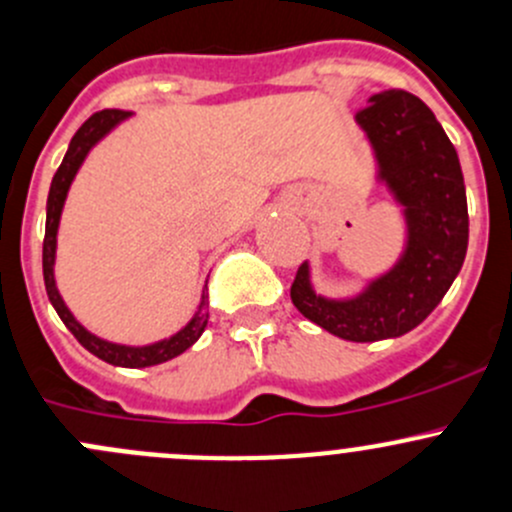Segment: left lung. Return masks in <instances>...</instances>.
I'll return each instance as SVG.
<instances>
[{"mask_svg": "<svg viewBox=\"0 0 512 512\" xmlns=\"http://www.w3.org/2000/svg\"><path fill=\"white\" fill-rule=\"evenodd\" d=\"M356 121L376 151L378 176L406 209V254L351 301L316 296L301 263L291 301L333 336L373 343L413 331L443 301L468 251V201L455 146L418 96L373 94Z\"/></svg>", "mask_w": 512, "mask_h": 512, "instance_id": "left-lung-1", "label": "left lung"}]
</instances>
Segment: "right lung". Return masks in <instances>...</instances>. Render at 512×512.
Wrapping results in <instances>:
<instances>
[{
  "instance_id": "obj_1",
  "label": "right lung",
  "mask_w": 512,
  "mask_h": 512,
  "mask_svg": "<svg viewBox=\"0 0 512 512\" xmlns=\"http://www.w3.org/2000/svg\"><path fill=\"white\" fill-rule=\"evenodd\" d=\"M129 116V111L121 109H104L91 114L89 119L79 126L77 134L72 136V144H69L67 154H64L62 166L57 169L52 179V189H49L47 199V229H44V249H42V268H44V286H47V296L52 301L54 311L59 313V318L64 321V326L74 333L79 343L89 353H94L101 361L111 363V366L121 368H146L156 366V363L171 361V358L181 356L186 348L194 346L199 341V336L204 333L206 323H209V311H206V293L201 296L199 311L194 313V318L189 321V326L181 328L176 336L166 338V341L151 343V346L131 348V346H119V343H109L96 338L94 333H89L77 318L69 313V308L64 306L62 296H59L57 286H54V251H57V229H59V216H62L64 199H67V191L72 186L74 176H77L79 166H82L84 156L89 154L91 146L101 139L104 134H109L119 121H124Z\"/></svg>"
}]
</instances>
